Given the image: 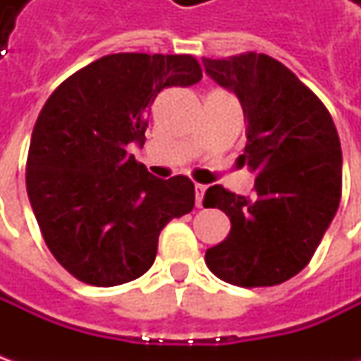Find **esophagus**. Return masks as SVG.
Returning a JSON list of instances; mask_svg holds the SVG:
<instances>
[{
    "instance_id": "obj_1",
    "label": "esophagus",
    "mask_w": 361,
    "mask_h": 361,
    "mask_svg": "<svg viewBox=\"0 0 361 361\" xmlns=\"http://www.w3.org/2000/svg\"><path fill=\"white\" fill-rule=\"evenodd\" d=\"M204 192H207V187L204 185H195V197H197V207L201 209L202 207V199H204Z\"/></svg>"
}]
</instances>
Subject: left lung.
I'll return each instance as SVG.
<instances>
[{
	"label": "left lung",
	"mask_w": 361,
	"mask_h": 361,
	"mask_svg": "<svg viewBox=\"0 0 361 361\" xmlns=\"http://www.w3.org/2000/svg\"><path fill=\"white\" fill-rule=\"evenodd\" d=\"M204 72L235 92L247 120L239 157L255 176V195L207 188L204 207L231 219L225 241L204 263L239 287H271L298 275L338 213L341 146L331 114L289 68L265 54L202 58Z\"/></svg>",
	"instance_id": "obj_1"
}]
</instances>
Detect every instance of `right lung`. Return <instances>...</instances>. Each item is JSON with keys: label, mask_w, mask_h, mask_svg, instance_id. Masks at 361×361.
Masks as SVG:
<instances>
[{"label": "right lung", "mask_w": 361, "mask_h": 361, "mask_svg": "<svg viewBox=\"0 0 361 361\" xmlns=\"http://www.w3.org/2000/svg\"><path fill=\"white\" fill-rule=\"evenodd\" d=\"M201 78L187 54H110L63 80L42 108L27 197L51 255L82 283L112 287L145 275L160 231L192 211V180L152 176L128 145H145L160 90Z\"/></svg>", "instance_id": "right-lung-1"}]
</instances>
